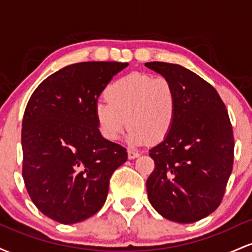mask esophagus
Returning <instances> with one entry per match:
<instances>
[{"instance_id":"1","label":"esophagus","mask_w":252,"mask_h":252,"mask_svg":"<svg viewBox=\"0 0 252 252\" xmlns=\"http://www.w3.org/2000/svg\"><path fill=\"white\" fill-rule=\"evenodd\" d=\"M128 156H129V158H138V156H140V153L138 152H136V150H134V149H128Z\"/></svg>"}]
</instances>
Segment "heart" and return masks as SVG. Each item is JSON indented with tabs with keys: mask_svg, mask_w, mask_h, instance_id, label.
Instances as JSON below:
<instances>
[{
	"mask_svg": "<svg viewBox=\"0 0 252 252\" xmlns=\"http://www.w3.org/2000/svg\"><path fill=\"white\" fill-rule=\"evenodd\" d=\"M105 98L94 105V117L106 140L116 141L128 123L132 144L160 142L174 126L178 96L167 78L132 72L110 84Z\"/></svg>",
	"mask_w": 252,
	"mask_h": 252,
	"instance_id": "heart-1",
	"label": "heart"
}]
</instances>
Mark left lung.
I'll list each match as a JSON object with an SVG mask.
<instances>
[{"mask_svg":"<svg viewBox=\"0 0 252 252\" xmlns=\"http://www.w3.org/2000/svg\"><path fill=\"white\" fill-rule=\"evenodd\" d=\"M144 65L174 85L178 110L166 138L149 150L155 168L147 180L152 206L168 220L189 224L220 205L232 172L235 138L217 90L176 63Z\"/></svg>","mask_w":252,"mask_h":252,"instance_id":"obj_1","label":"left lung"}]
</instances>
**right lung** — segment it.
<instances>
[{"instance_id": "obj_1", "label": "right lung", "mask_w": 252, "mask_h": 252, "mask_svg": "<svg viewBox=\"0 0 252 252\" xmlns=\"http://www.w3.org/2000/svg\"><path fill=\"white\" fill-rule=\"evenodd\" d=\"M128 63H72L33 92L22 121V176L34 205L62 224L83 221L102 209L112 173L128 158L98 129L94 105Z\"/></svg>"}]
</instances>
